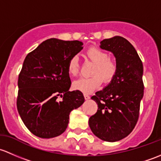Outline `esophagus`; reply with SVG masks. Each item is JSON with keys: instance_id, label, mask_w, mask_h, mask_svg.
Here are the masks:
<instances>
[{"instance_id": "obj_1", "label": "esophagus", "mask_w": 161, "mask_h": 161, "mask_svg": "<svg viewBox=\"0 0 161 161\" xmlns=\"http://www.w3.org/2000/svg\"><path fill=\"white\" fill-rule=\"evenodd\" d=\"M84 98H85L86 100H88V99H90V96H89L88 94H84Z\"/></svg>"}]
</instances>
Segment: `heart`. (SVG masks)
<instances>
[{
	"label": "heart",
	"instance_id": "heart-1",
	"mask_svg": "<svg viewBox=\"0 0 161 161\" xmlns=\"http://www.w3.org/2000/svg\"><path fill=\"white\" fill-rule=\"evenodd\" d=\"M87 58L94 63L91 77H80L74 82V87L84 93H91L102 84V79L104 82H109L115 77L117 71V64L115 61L109 58V55L100 48L92 46L86 52ZM67 69L70 75L76 76L79 72L78 59L76 56L69 59L67 64Z\"/></svg>",
	"mask_w": 161,
	"mask_h": 161
}]
</instances>
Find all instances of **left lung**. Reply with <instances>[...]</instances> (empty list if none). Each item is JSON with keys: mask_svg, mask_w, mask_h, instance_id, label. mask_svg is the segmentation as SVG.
<instances>
[{"mask_svg": "<svg viewBox=\"0 0 161 161\" xmlns=\"http://www.w3.org/2000/svg\"><path fill=\"white\" fill-rule=\"evenodd\" d=\"M100 43L102 49L115 56L117 71L105 88L92 97L98 108L89 119V126L101 140L116 142L130 134L138 120L143 67L135 48L125 38L114 36Z\"/></svg>", "mask_w": 161, "mask_h": 161, "instance_id": "8db88e82", "label": "left lung"}]
</instances>
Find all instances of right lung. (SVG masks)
Returning <instances> with one entry per match:
<instances>
[{
  "instance_id": "add662e5",
  "label": "right lung",
  "mask_w": 161,
  "mask_h": 161,
  "mask_svg": "<svg viewBox=\"0 0 161 161\" xmlns=\"http://www.w3.org/2000/svg\"><path fill=\"white\" fill-rule=\"evenodd\" d=\"M80 41L47 39L26 56L19 76L17 108L25 126L40 138L65 132L69 113L84 102L71 85L67 64L83 49ZM62 99L59 100L58 97Z\"/></svg>"
}]
</instances>
